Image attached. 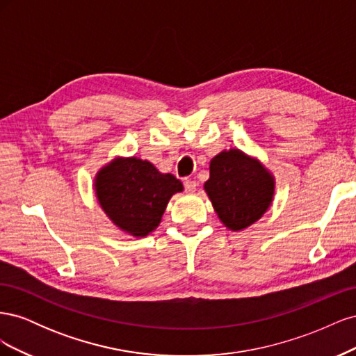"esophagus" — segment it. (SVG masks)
<instances>
[{"label": "esophagus", "instance_id": "34e87169", "mask_svg": "<svg viewBox=\"0 0 356 356\" xmlns=\"http://www.w3.org/2000/svg\"><path fill=\"white\" fill-rule=\"evenodd\" d=\"M196 187H197V184H196L195 179H186L184 181V188H186L187 193H195Z\"/></svg>", "mask_w": 356, "mask_h": 356}]
</instances>
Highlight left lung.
<instances>
[{"label": "left lung", "instance_id": "8db88e82", "mask_svg": "<svg viewBox=\"0 0 356 356\" xmlns=\"http://www.w3.org/2000/svg\"><path fill=\"white\" fill-rule=\"evenodd\" d=\"M204 191L221 222L238 232L260 220L270 207L275 179L260 161L233 148L211 160Z\"/></svg>", "mask_w": 356, "mask_h": 356}]
</instances>
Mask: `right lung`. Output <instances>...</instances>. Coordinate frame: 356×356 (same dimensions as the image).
I'll list each match as a JSON object with an SVG mask.
<instances>
[{
  "label": "right lung",
  "mask_w": 356,
  "mask_h": 356,
  "mask_svg": "<svg viewBox=\"0 0 356 356\" xmlns=\"http://www.w3.org/2000/svg\"><path fill=\"white\" fill-rule=\"evenodd\" d=\"M96 197L118 229L143 238L160 224L172 195L182 191L181 181L161 174L136 157L115 159L95 179Z\"/></svg>",
  "instance_id": "right-lung-1"
}]
</instances>
